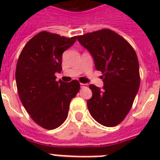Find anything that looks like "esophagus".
I'll use <instances>...</instances> for the list:
<instances>
[{"mask_svg":"<svg viewBox=\"0 0 160 160\" xmlns=\"http://www.w3.org/2000/svg\"><path fill=\"white\" fill-rule=\"evenodd\" d=\"M87 84H80V87L81 88H84V87H86L87 86Z\"/></svg>","mask_w":160,"mask_h":160,"instance_id":"esophagus-1","label":"esophagus"}]
</instances>
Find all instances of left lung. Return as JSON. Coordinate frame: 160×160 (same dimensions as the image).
I'll return each instance as SVG.
<instances>
[{"instance_id":"obj_1","label":"left lung","mask_w":160,"mask_h":160,"mask_svg":"<svg viewBox=\"0 0 160 160\" xmlns=\"http://www.w3.org/2000/svg\"><path fill=\"white\" fill-rule=\"evenodd\" d=\"M77 40L92 55L95 69L103 74V89L90 85V114L104 126H115L129 113L139 90L136 53L126 40L109 29L79 36Z\"/></svg>"}]
</instances>
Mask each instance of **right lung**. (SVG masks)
<instances>
[{
  "label": "right lung",
  "instance_id": "obj_1",
  "mask_svg": "<svg viewBox=\"0 0 160 160\" xmlns=\"http://www.w3.org/2000/svg\"><path fill=\"white\" fill-rule=\"evenodd\" d=\"M76 41L42 31L26 43L19 56L16 81L19 97L31 119L44 129H54L65 122L70 103L80 90L77 80L55 81L62 70V54Z\"/></svg>",
  "mask_w": 160,
  "mask_h": 160
}]
</instances>
